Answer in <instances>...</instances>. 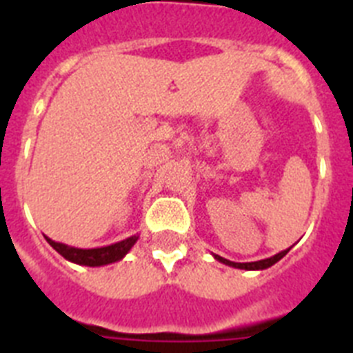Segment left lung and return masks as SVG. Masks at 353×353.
I'll return each mask as SVG.
<instances>
[{
    "label": "left lung",
    "instance_id": "left-lung-1",
    "mask_svg": "<svg viewBox=\"0 0 353 353\" xmlns=\"http://www.w3.org/2000/svg\"><path fill=\"white\" fill-rule=\"evenodd\" d=\"M288 251H290V248L285 249V251H281V252H277V254H274V256H270V258H265V260H258V261H249V263H236V261H230V260H226V258L219 256V254H214V258L217 261H221V263L228 265V267H233V269L263 270V269H269V267H272L274 263H277V261L281 260V258L285 256Z\"/></svg>",
    "mask_w": 353,
    "mask_h": 353
}]
</instances>
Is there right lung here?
I'll return each mask as SVG.
<instances>
[{
	"label": "right lung",
	"instance_id": "add662e5",
	"mask_svg": "<svg viewBox=\"0 0 353 353\" xmlns=\"http://www.w3.org/2000/svg\"><path fill=\"white\" fill-rule=\"evenodd\" d=\"M139 235H132L125 240H120L117 244L104 245V248H93V249H81V248H72V245L61 244V242H54L52 239L46 236L52 249L60 252L65 260L72 261L77 265H86V267H102V265L114 263L120 261L121 258L125 256L127 252L132 249V245L138 242Z\"/></svg>",
	"mask_w": 353,
	"mask_h": 353
}]
</instances>
